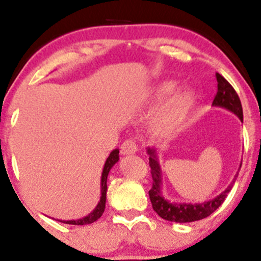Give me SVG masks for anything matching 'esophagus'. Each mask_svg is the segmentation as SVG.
I'll return each mask as SVG.
<instances>
[{"instance_id": "esophagus-1", "label": "esophagus", "mask_w": 261, "mask_h": 261, "mask_svg": "<svg viewBox=\"0 0 261 261\" xmlns=\"http://www.w3.org/2000/svg\"><path fill=\"white\" fill-rule=\"evenodd\" d=\"M138 152V145L136 144V142H133L132 139H127L120 147V153L123 155H129V154H136Z\"/></svg>"}]
</instances>
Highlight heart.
Segmentation results:
<instances>
[{
  "instance_id": "1",
  "label": "heart",
  "mask_w": 261,
  "mask_h": 261,
  "mask_svg": "<svg viewBox=\"0 0 261 261\" xmlns=\"http://www.w3.org/2000/svg\"><path fill=\"white\" fill-rule=\"evenodd\" d=\"M176 88L173 81L158 83L150 91V102H158ZM197 103V93L192 88H181L168 98L153 117V127L161 136H172L183 128Z\"/></svg>"
}]
</instances>
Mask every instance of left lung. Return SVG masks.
<instances>
[{
	"mask_svg": "<svg viewBox=\"0 0 261 261\" xmlns=\"http://www.w3.org/2000/svg\"><path fill=\"white\" fill-rule=\"evenodd\" d=\"M215 77H217L218 82V92L215 94L214 100H213V107L226 109V111L234 113L243 122V107L238 93L223 75L215 73ZM147 154L149 155L150 173H152L153 178V187L149 190L150 203H152L154 212L159 217L168 221H173V223H192V221L201 220L204 218L209 217L212 213H214L223 204V201L225 200L226 195L231 190V188L238 178L237 173L228 188L224 192H221L219 195L210 199L208 201H203V203H178V201H169L168 199L164 198L163 192H162L163 175H162V168L161 164H159L158 150L155 148L148 147Z\"/></svg>",
	"mask_w": 261,
	"mask_h": 261,
	"instance_id": "1",
	"label": "left lung"
}]
</instances>
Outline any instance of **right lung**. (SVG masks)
<instances>
[{
    "label": "right lung",
    "instance_id": "add662e5",
    "mask_svg": "<svg viewBox=\"0 0 261 261\" xmlns=\"http://www.w3.org/2000/svg\"><path fill=\"white\" fill-rule=\"evenodd\" d=\"M119 161V149H114L112 150L109 156L106 161L105 167H103V172H102V176H100V198L98 204L96 205V208L92 210L88 215L86 217L81 218V219H75V220H62L58 219V221L61 223H66V224H72V225H86V224H92L94 221L99 219L102 217V214L105 213L106 209V200H107V178L111 169L113 168V165Z\"/></svg>",
    "mask_w": 261,
    "mask_h": 261
}]
</instances>
